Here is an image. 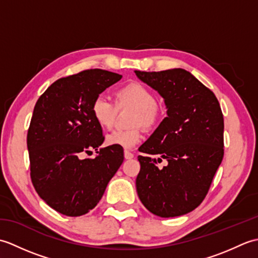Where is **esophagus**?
<instances>
[{
	"label": "esophagus",
	"mask_w": 258,
	"mask_h": 258,
	"mask_svg": "<svg viewBox=\"0 0 258 258\" xmlns=\"http://www.w3.org/2000/svg\"><path fill=\"white\" fill-rule=\"evenodd\" d=\"M124 156H125L126 160H131V158L134 157V154H133V153H131L130 151H125L124 152Z\"/></svg>",
	"instance_id": "34e87169"
}]
</instances>
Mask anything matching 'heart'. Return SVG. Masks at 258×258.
I'll return each mask as SVG.
<instances>
[{
	"label": "heart",
	"instance_id": "obj_1",
	"mask_svg": "<svg viewBox=\"0 0 258 258\" xmlns=\"http://www.w3.org/2000/svg\"><path fill=\"white\" fill-rule=\"evenodd\" d=\"M114 102L102 95L92 102L91 112L95 122L102 128H112L117 117L118 109L134 108L131 116L130 130H117L106 136V143L123 149H132L143 139L142 127L152 130L162 118V106L156 101L155 94L146 85L139 82H131L114 93Z\"/></svg>",
	"mask_w": 258,
	"mask_h": 258
}]
</instances>
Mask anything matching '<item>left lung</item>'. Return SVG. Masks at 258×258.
Wrapping results in <instances>:
<instances>
[{"label":"left lung","mask_w":258,"mask_h":258,"mask_svg":"<svg viewBox=\"0 0 258 258\" xmlns=\"http://www.w3.org/2000/svg\"><path fill=\"white\" fill-rule=\"evenodd\" d=\"M164 97L167 116L139 149L136 189L160 217L187 214L204 201L224 156V117L215 94L183 69L135 71ZM157 155L158 159H153ZM162 159L168 165L158 169Z\"/></svg>","instance_id":"8db88e82"}]
</instances>
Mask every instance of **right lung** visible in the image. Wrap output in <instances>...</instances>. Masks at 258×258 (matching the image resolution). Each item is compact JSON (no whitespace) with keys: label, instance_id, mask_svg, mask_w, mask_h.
Here are the masks:
<instances>
[{"label":"right lung","instance_id":"1","mask_svg":"<svg viewBox=\"0 0 258 258\" xmlns=\"http://www.w3.org/2000/svg\"><path fill=\"white\" fill-rule=\"evenodd\" d=\"M122 75L91 69L65 76L38 97L27 131L33 186L53 210L81 216L100 202L124 161L123 147L100 149L104 135L91 112L94 98ZM94 149V159H83Z\"/></svg>","mask_w":258,"mask_h":258}]
</instances>
